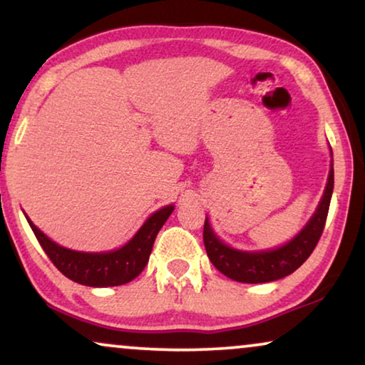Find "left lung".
<instances>
[{
  "instance_id": "left-lung-1",
  "label": "left lung",
  "mask_w": 365,
  "mask_h": 365,
  "mask_svg": "<svg viewBox=\"0 0 365 365\" xmlns=\"http://www.w3.org/2000/svg\"><path fill=\"white\" fill-rule=\"evenodd\" d=\"M332 153V151H331ZM334 191V164H331L327 184L324 189L322 199L319 202L316 212L309 219L301 232L291 239L287 244L281 247L269 249V251H237V249L229 247L224 244L211 229L207 217L204 222V246L209 261L212 266L222 272L224 276L237 282L246 284H261L277 281L292 274L296 269L302 266L311 256L314 247L317 246L319 239L322 236L324 226L329 212V204H331Z\"/></svg>"
}]
</instances>
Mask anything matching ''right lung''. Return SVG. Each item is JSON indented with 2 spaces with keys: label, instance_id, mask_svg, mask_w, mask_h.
Instances as JSON below:
<instances>
[{
  "label": "right lung",
  "instance_id": "right-lung-1",
  "mask_svg": "<svg viewBox=\"0 0 365 365\" xmlns=\"http://www.w3.org/2000/svg\"><path fill=\"white\" fill-rule=\"evenodd\" d=\"M174 211L173 204L159 209L151 214L143 224L141 229L134 234V237L123 247L109 252H81L71 251L51 241L46 234L34 226L26 214L29 226H31L38 242L43 251L48 254L51 262L58 267L59 272L71 281L89 287H111L121 286L133 281L143 272L151 256L154 239L159 229L168 221Z\"/></svg>",
  "mask_w": 365,
  "mask_h": 365
}]
</instances>
